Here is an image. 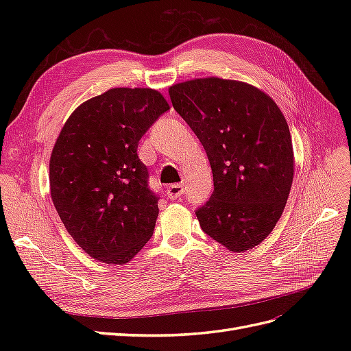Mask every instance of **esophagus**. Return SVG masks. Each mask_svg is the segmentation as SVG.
<instances>
[{
  "mask_svg": "<svg viewBox=\"0 0 351 351\" xmlns=\"http://www.w3.org/2000/svg\"><path fill=\"white\" fill-rule=\"evenodd\" d=\"M184 195V187H183V184H171V186H168L167 187V196L171 199V200H177V199H180Z\"/></svg>",
  "mask_w": 351,
  "mask_h": 351,
  "instance_id": "1",
  "label": "esophagus"
}]
</instances>
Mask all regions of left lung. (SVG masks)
<instances>
[{
  "instance_id": "8db88e82",
  "label": "left lung",
  "mask_w": 351,
  "mask_h": 351,
  "mask_svg": "<svg viewBox=\"0 0 351 351\" xmlns=\"http://www.w3.org/2000/svg\"><path fill=\"white\" fill-rule=\"evenodd\" d=\"M168 92L214 174V193L196 209L202 230L231 252L254 247L277 224L293 183V143L281 110L236 80L195 79Z\"/></svg>"
}]
</instances>
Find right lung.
<instances>
[{"instance_id":"obj_1","label":"right lung","mask_w":351,"mask_h":351,"mask_svg":"<svg viewBox=\"0 0 351 351\" xmlns=\"http://www.w3.org/2000/svg\"><path fill=\"white\" fill-rule=\"evenodd\" d=\"M168 110L154 89L115 88L83 102L62 127L49 161L51 197L89 256L123 265L152 237L159 196L137 146Z\"/></svg>"}]
</instances>
